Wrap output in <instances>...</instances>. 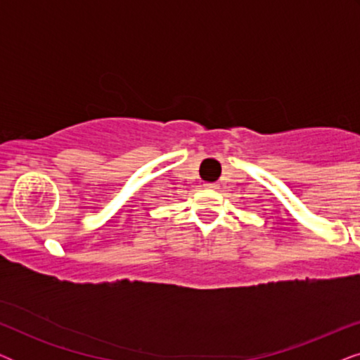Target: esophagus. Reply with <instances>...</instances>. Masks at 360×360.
I'll use <instances>...</instances> for the list:
<instances>
[{
	"instance_id": "1",
	"label": "esophagus",
	"mask_w": 360,
	"mask_h": 360,
	"mask_svg": "<svg viewBox=\"0 0 360 360\" xmlns=\"http://www.w3.org/2000/svg\"><path fill=\"white\" fill-rule=\"evenodd\" d=\"M205 188L216 190V188H218V184H214V181H206V184H205Z\"/></svg>"
}]
</instances>
